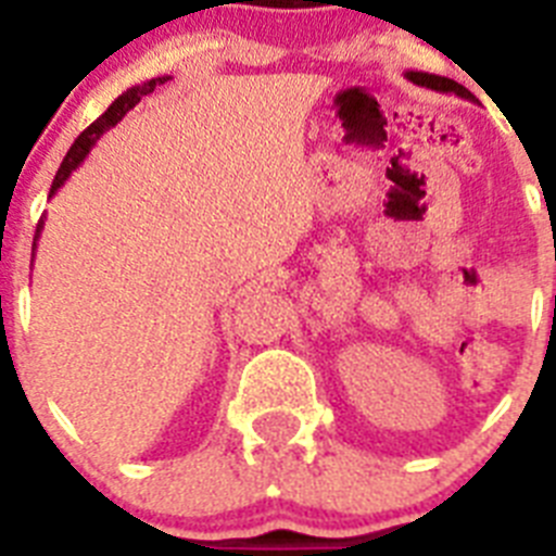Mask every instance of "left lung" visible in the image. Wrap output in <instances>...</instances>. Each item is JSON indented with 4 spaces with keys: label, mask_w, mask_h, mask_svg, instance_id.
I'll list each match as a JSON object with an SVG mask.
<instances>
[{
    "label": "left lung",
    "mask_w": 556,
    "mask_h": 556,
    "mask_svg": "<svg viewBox=\"0 0 556 556\" xmlns=\"http://www.w3.org/2000/svg\"><path fill=\"white\" fill-rule=\"evenodd\" d=\"M406 80H412L415 86L431 88V91H440V94H456L462 97V100H473V94H470L468 88L459 86V83L451 80V77L429 75V72H406Z\"/></svg>",
    "instance_id": "8db88e82"
}]
</instances>
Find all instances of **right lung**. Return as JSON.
<instances>
[{
    "mask_svg": "<svg viewBox=\"0 0 556 556\" xmlns=\"http://www.w3.org/2000/svg\"><path fill=\"white\" fill-rule=\"evenodd\" d=\"M166 80H172V77H152V80L141 83V86L127 88L125 94L116 97V100L111 102V108H108V111L102 113L100 119H97L94 125H88L86 130H83L80 136H77L75 144H72V150H68L66 159H63L61 169H58L55 180H52L49 198H55V191L61 189L63 184H66L68 175H72V172H75L77 166H80L83 161H86V155H88V152H91V147H94L97 141H100L102 132L111 130V127H116V122H122V116H125V113L130 111V108L139 105L141 97L152 94V91H155V86H164ZM41 230H43V217H41V223H38V228H36V239H33V258H36V244H38V236H41Z\"/></svg>",
    "mask_w": 556,
    "mask_h": 556,
    "instance_id": "obj_1",
    "label": "right lung"
}]
</instances>
